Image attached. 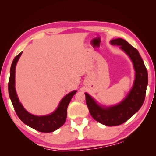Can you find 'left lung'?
I'll return each instance as SVG.
<instances>
[{
	"label": "left lung",
	"mask_w": 156,
	"mask_h": 156,
	"mask_svg": "<svg viewBox=\"0 0 156 156\" xmlns=\"http://www.w3.org/2000/svg\"><path fill=\"white\" fill-rule=\"evenodd\" d=\"M113 45L120 47L130 57L136 71V79L131 90L125 99L115 106L102 108L85 93L86 103L94 120L106 126H118L127 121L140 109L144 101L148 84V73L138 50L122 38L111 41Z\"/></svg>",
	"instance_id": "left-lung-1"
}]
</instances>
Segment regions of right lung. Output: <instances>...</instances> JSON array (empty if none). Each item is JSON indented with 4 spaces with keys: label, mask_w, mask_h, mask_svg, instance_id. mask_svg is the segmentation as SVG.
<instances>
[{
    "label": "right lung",
    "mask_w": 156,
    "mask_h": 156,
    "mask_svg": "<svg viewBox=\"0 0 156 156\" xmlns=\"http://www.w3.org/2000/svg\"><path fill=\"white\" fill-rule=\"evenodd\" d=\"M22 53H20L13 60L10 69V76L8 83L9 95L15 112L20 120L30 127L43 133H50L54 131L64 125L67 118V107L72 98L74 96L77 91H73L66 95L60 102L58 109L49 115L36 116L27 112L19 102L15 89L16 65Z\"/></svg>",
    "instance_id": "right-lung-1"
}]
</instances>
